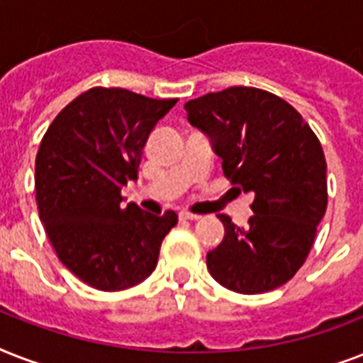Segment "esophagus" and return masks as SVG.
I'll list each match as a JSON object with an SVG mask.
<instances>
[{
	"instance_id": "1",
	"label": "esophagus",
	"mask_w": 363,
	"mask_h": 363,
	"mask_svg": "<svg viewBox=\"0 0 363 363\" xmlns=\"http://www.w3.org/2000/svg\"><path fill=\"white\" fill-rule=\"evenodd\" d=\"M179 218H181V220H190V222H194V220H199L201 216H199V215H194V213H188V211H181V213H179Z\"/></svg>"
}]
</instances>
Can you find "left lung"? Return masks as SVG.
Here are the masks:
<instances>
[{
	"label": "left lung",
	"instance_id": "1",
	"mask_svg": "<svg viewBox=\"0 0 363 363\" xmlns=\"http://www.w3.org/2000/svg\"><path fill=\"white\" fill-rule=\"evenodd\" d=\"M184 109L188 122L209 137L224 175L254 196L247 228L218 216L226 233L207 254L211 277L238 294L282 286L303 265L326 213L320 141L292 105L258 88L205 94Z\"/></svg>",
	"mask_w": 363,
	"mask_h": 363
}]
</instances>
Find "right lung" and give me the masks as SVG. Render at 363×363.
I'll return each instance as SVG.
<instances>
[{"label": "right lung", "instance_id": "add662e5", "mask_svg": "<svg viewBox=\"0 0 363 363\" xmlns=\"http://www.w3.org/2000/svg\"><path fill=\"white\" fill-rule=\"evenodd\" d=\"M177 99H150L124 88H92L62 109L35 158L39 218L60 262L88 286L118 292L156 267L177 215H150L121 196L137 181L154 125Z\"/></svg>", "mask_w": 363, "mask_h": 363}]
</instances>
